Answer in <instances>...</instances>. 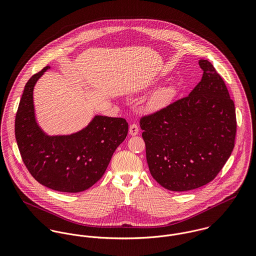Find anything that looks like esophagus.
<instances>
[{
  "label": "esophagus",
  "instance_id": "34e87169",
  "mask_svg": "<svg viewBox=\"0 0 256 256\" xmlns=\"http://www.w3.org/2000/svg\"><path fill=\"white\" fill-rule=\"evenodd\" d=\"M138 132H139V127H138V125L135 124V123L131 124L130 127H129V133H130V135L136 136V135L138 134Z\"/></svg>",
  "mask_w": 256,
  "mask_h": 256
}]
</instances>
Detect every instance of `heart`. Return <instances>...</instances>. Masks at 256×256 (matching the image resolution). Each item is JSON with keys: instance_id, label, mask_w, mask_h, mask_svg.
Segmentation results:
<instances>
[{"instance_id": "heart-1", "label": "heart", "mask_w": 256, "mask_h": 256, "mask_svg": "<svg viewBox=\"0 0 256 256\" xmlns=\"http://www.w3.org/2000/svg\"><path fill=\"white\" fill-rule=\"evenodd\" d=\"M176 94V90L172 86H164L158 90L150 98L148 106L150 110H160L166 108L174 100Z\"/></svg>"}]
</instances>
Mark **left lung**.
I'll return each instance as SVG.
<instances>
[{"label":"left lung","instance_id":"8db88e82","mask_svg":"<svg viewBox=\"0 0 256 256\" xmlns=\"http://www.w3.org/2000/svg\"><path fill=\"white\" fill-rule=\"evenodd\" d=\"M188 96L142 116L146 162L156 182L172 191H188L212 182L230 158L236 133L234 100L208 60Z\"/></svg>","mask_w":256,"mask_h":256}]
</instances>
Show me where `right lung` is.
Wrapping results in <instances>:
<instances>
[{"instance_id": "right-lung-1", "label": "right lung", "mask_w": 256, "mask_h": 256, "mask_svg": "<svg viewBox=\"0 0 256 256\" xmlns=\"http://www.w3.org/2000/svg\"><path fill=\"white\" fill-rule=\"evenodd\" d=\"M49 68L34 74L24 86L16 115V143L22 162L38 182L60 192H82L102 178L128 134V123L124 118L96 115L72 135H46L36 120L34 88Z\"/></svg>"}]
</instances>
